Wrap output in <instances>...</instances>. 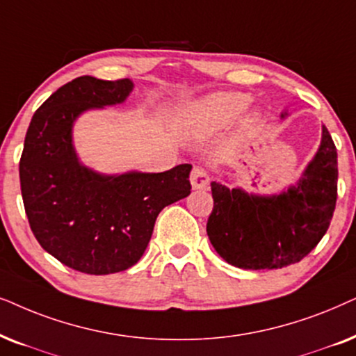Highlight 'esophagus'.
Segmentation results:
<instances>
[{"label": "esophagus", "mask_w": 356, "mask_h": 356, "mask_svg": "<svg viewBox=\"0 0 356 356\" xmlns=\"http://www.w3.org/2000/svg\"><path fill=\"white\" fill-rule=\"evenodd\" d=\"M208 182H210V175H208L205 169L195 168L192 170L191 184L193 188H205L208 186Z\"/></svg>", "instance_id": "34e87169"}]
</instances>
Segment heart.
Returning a JSON list of instances; mask_svg holds the SVG:
<instances>
[{
	"mask_svg": "<svg viewBox=\"0 0 356 356\" xmlns=\"http://www.w3.org/2000/svg\"><path fill=\"white\" fill-rule=\"evenodd\" d=\"M249 96L244 92L211 94L193 102L177 122V129L187 138H207L226 129L248 106ZM260 118L259 108H249L243 117V125L249 127Z\"/></svg>",
	"mask_w": 356,
	"mask_h": 356,
	"instance_id": "1",
	"label": "heart"
}]
</instances>
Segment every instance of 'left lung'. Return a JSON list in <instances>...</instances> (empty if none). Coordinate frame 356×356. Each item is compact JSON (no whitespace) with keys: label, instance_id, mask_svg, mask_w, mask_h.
I'll use <instances>...</instances> for the list:
<instances>
[{"label":"left lung","instance_id":"1","mask_svg":"<svg viewBox=\"0 0 356 356\" xmlns=\"http://www.w3.org/2000/svg\"><path fill=\"white\" fill-rule=\"evenodd\" d=\"M290 115L282 112V120ZM337 149L322 125L321 145L295 184L254 193L211 182L210 243L227 264L273 270L300 262L325 234L337 202ZM226 182H229L226 179Z\"/></svg>","mask_w":356,"mask_h":356}]
</instances>
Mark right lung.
<instances>
[{"instance_id": "obj_1", "label": "right lung", "mask_w": 356, "mask_h": 356, "mask_svg": "<svg viewBox=\"0 0 356 356\" xmlns=\"http://www.w3.org/2000/svg\"><path fill=\"white\" fill-rule=\"evenodd\" d=\"M134 88L131 79L76 78L37 108L24 140L19 177L32 233L47 252L78 272L130 268L148 248L159 211L191 193V164L104 174L76 153V120L123 104Z\"/></svg>"}]
</instances>
